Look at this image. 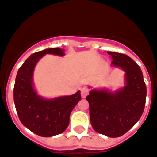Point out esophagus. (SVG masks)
<instances>
[{
  "label": "esophagus",
  "mask_w": 157,
  "mask_h": 157,
  "mask_svg": "<svg viewBox=\"0 0 157 157\" xmlns=\"http://www.w3.org/2000/svg\"><path fill=\"white\" fill-rule=\"evenodd\" d=\"M88 94H89V90L86 89V88H82L81 89V97L85 98Z\"/></svg>",
  "instance_id": "1"
}]
</instances>
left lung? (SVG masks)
<instances>
[{
	"label": "left lung",
	"instance_id": "obj_1",
	"mask_svg": "<svg viewBox=\"0 0 157 157\" xmlns=\"http://www.w3.org/2000/svg\"><path fill=\"white\" fill-rule=\"evenodd\" d=\"M112 67L124 72V85L113 91L108 88L90 89V122L96 132L108 137H120L136 124L144 111L146 86L140 67L129 56L107 52Z\"/></svg>",
	"mask_w": 157,
	"mask_h": 157
}]
</instances>
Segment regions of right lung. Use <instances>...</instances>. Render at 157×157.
I'll return each mask as SVG.
<instances>
[{
	"label": "right lung",
	"mask_w": 157,
	"mask_h": 157,
	"mask_svg": "<svg viewBox=\"0 0 157 157\" xmlns=\"http://www.w3.org/2000/svg\"><path fill=\"white\" fill-rule=\"evenodd\" d=\"M46 54L63 57L65 52L59 48H50L31 55L18 70L13 95L21 124L40 136L51 137L67 129L71 112L81 99V95L79 90L72 95L51 99L37 94L33 83V73L36 63Z\"/></svg>",
	"instance_id": "1"
}]
</instances>
